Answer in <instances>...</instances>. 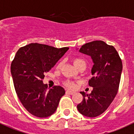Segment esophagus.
Returning <instances> with one entry per match:
<instances>
[{
  "mask_svg": "<svg viewBox=\"0 0 134 134\" xmlns=\"http://www.w3.org/2000/svg\"><path fill=\"white\" fill-rule=\"evenodd\" d=\"M66 93L68 94V95H74L75 93L73 91H66Z\"/></svg>",
  "mask_w": 134,
  "mask_h": 134,
  "instance_id": "34e87169",
  "label": "esophagus"
}]
</instances>
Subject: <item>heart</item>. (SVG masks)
<instances>
[{"mask_svg": "<svg viewBox=\"0 0 134 134\" xmlns=\"http://www.w3.org/2000/svg\"><path fill=\"white\" fill-rule=\"evenodd\" d=\"M73 63L76 66L77 68L81 66L82 65H86V62L85 60L82 58H79V57H76V58H73ZM62 66V62H59L57 65V68H60ZM64 84L65 86H67V88H71V89H74L76 87V83L74 81H70V80H67L64 82Z\"/></svg>", "mask_w": 134, "mask_h": 134, "instance_id": "b5f03b06", "label": "heart"}]
</instances>
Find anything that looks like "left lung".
Wrapping results in <instances>:
<instances>
[{"instance_id": "1", "label": "left lung", "mask_w": 134, "mask_h": 134, "mask_svg": "<svg viewBox=\"0 0 134 134\" xmlns=\"http://www.w3.org/2000/svg\"><path fill=\"white\" fill-rule=\"evenodd\" d=\"M80 52L91 56L94 63L93 77L88 81L93 87L90 94L80 92L83 99L77 104L80 113L96 117L107 110L119 91L122 69V60L114 46L103 41H93L82 46Z\"/></svg>"}]
</instances>
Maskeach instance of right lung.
Listing matches in <instances>:
<instances>
[{
	"label": "right lung",
	"instance_id": "1",
	"mask_svg": "<svg viewBox=\"0 0 134 134\" xmlns=\"http://www.w3.org/2000/svg\"><path fill=\"white\" fill-rule=\"evenodd\" d=\"M68 50L67 47L57 48L32 43L17 52L11 65L13 84L20 102L33 116H51L65 95L63 87L54 86L48 90L42 80Z\"/></svg>",
	"mask_w": 134,
	"mask_h": 134
}]
</instances>
